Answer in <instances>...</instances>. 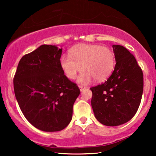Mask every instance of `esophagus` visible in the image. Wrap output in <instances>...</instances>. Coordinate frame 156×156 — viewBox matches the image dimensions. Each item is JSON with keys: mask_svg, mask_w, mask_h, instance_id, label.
<instances>
[{"mask_svg": "<svg viewBox=\"0 0 156 156\" xmlns=\"http://www.w3.org/2000/svg\"><path fill=\"white\" fill-rule=\"evenodd\" d=\"M79 88L80 89V91H82V90H84V89H86L87 87H84V86H82V85H79Z\"/></svg>", "mask_w": 156, "mask_h": 156, "instance_id": "34e87169", "label": "esophagus"}]
</instances>
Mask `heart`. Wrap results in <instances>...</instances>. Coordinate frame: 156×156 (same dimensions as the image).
Segmentation results:
<instances>
[{
    "label": "heart",
    "mask_w": 156,
    "mask_h": 156,
    "mask_svg": "<svg viewBox=\"0 0 156 156\" xmlns=\"http://www.w3.org/2000/svg\"><path fill=\"white\" fill-rule=\"evenodd\" d=\"M62 70L67 78L73 80L83 71L77 81L87 84L94 78L97 82L106 80L115 66L113 51L107 47L99 44H80L70 49L69 55H63L59 59Z\"/></svg>",
    "instance_id": "heart-1"
}]
</instances>
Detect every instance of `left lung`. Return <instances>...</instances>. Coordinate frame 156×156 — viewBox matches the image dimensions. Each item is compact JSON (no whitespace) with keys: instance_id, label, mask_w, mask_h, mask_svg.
<instances>
[{"instance_id":"1","label":"left lung","mask_w":156,"mask_h":156,"mask_svg":"<svg viewBox=\"0 0 156 156\" xmlns=\"http://www.w3.org/2000/svg\"><path fill=\"white\" fill-rule=\"evenodd\" d=\"M114 70L103 84L91 87V104L98 121L108 126L128 122L134 116L141 101L144 76L134 56L119 44L112 46Z\"/></svg>"}]
</instances>
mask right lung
<instances>
[{
	"label": "right lung",
	"instance_id": "1",
	"mask_svg": "<svg viewBox=\"0 0 156 156\" xmlns=\"http://www.w3.org/2000/svg\"><path fill=\"white\" fill-rule=\"evenodd\" d=\"M62 49L42 44L19 62L13 80L17 101L33 126L55 132L65 129L72 118L80 90L59 65Z\"/></svg>",
	"mask_w": 156,
	"mask_h": 156
}]
</instances>
